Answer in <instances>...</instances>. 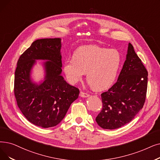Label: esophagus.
Wrapping results in <instances>:
<instances>
[{"mask_svg": "<svg viewBox=\"0 0 160 160\" xmlns=\"http://www.w3.org/2000/svg\"><path fill=\"white\" fill-rule=\"evenodd\" d=\"M80 96L81 97H88L89 96V95L88 93H87L84 92H80Z\"/></svg>", "mask_w": 160, "mask_h": 160, "instance_id": "1", "label": "esophagus"}]
</instances>
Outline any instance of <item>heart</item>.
<instances>
[{"label": "heart", "mask_w": 160, "mask_h": 160, "mask_svg": "<svg viewBox=\"0 0 160 160\" xmlns=\"http://www.w3.org/2000/svg\"><path fill=\"white\" fill-rule=\"evenodd\" d=\"M122 62V55L116 50L86 45L79 47L72 57L64 61L63 70L71 84L80 81L86 71L89 85L95 91H103L114 84Z\"/></svg>", "instance_id": "obj_1"}]
</instances>
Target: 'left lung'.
Listing matches in <instances>:
<instances>
[{
    "instance_id": "obj_1",
    "label": "left lung",
    "mask_w": 160,
    "mask_h": 160,
    "mask_svg": "<svg viewBox=\"0 0 160 160\" xmlns=\"http://www.w3.org/2000/svg\"><path fill=\"white\" fill-rule=\"evenodd\" d=\"M148 71L129 43L126 60L117 82L102 93V108L96 117L106 129L120 128L130 122L142 108L147 96Z\"/></svg>"
}]
</instances>
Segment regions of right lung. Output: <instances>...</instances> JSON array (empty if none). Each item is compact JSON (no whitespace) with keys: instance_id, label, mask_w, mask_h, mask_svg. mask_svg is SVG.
<instances>
[{"instance_id":"1","label":"right lung","mask_w":160,"mask_h":160,"mask_svg":"<svg viewBox=\"0 0 160 160\" xmlns=\"http://www.w3.org/2000/svg\"><path fill=\"white\" fill-rule=\"evenodd\" d=\"M61 41L59 38L34 41L19 57L15 71L14 95L19 110L29 122L44 128L59 124L80 93L61 75ZM36 60L47 61L45 80L40 85L30 78Z\"/></svg>"}]
</instances>
